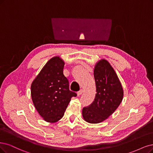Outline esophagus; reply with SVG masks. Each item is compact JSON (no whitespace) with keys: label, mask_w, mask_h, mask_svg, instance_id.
I'll return each mask as SVG.
<instances>
[{"label":"esophagus","mask_w":153,"mask_h":153,"mask_svg":"<svg viewBox=\"0 0 153 153\" xmlns=\"http://www.w3.org/2000/svg\"><path fill=\"white\" fill-rule=\"evenodd\" d=\"M83 91H84V90H83L82 89H80V90H79V91H77V95H81V94L83 93Z\"/></svg>","instance_id":"obj_1"}]
</instances>
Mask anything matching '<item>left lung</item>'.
<instances>
[{
	"instance_id": "left-lung-1",
	"label": "left lung",
	"mask_w": 153,
	"mask_h": 153,
	"mask_svg": "<svg viewBox=\"0 0 153 153\" xmlns=\"http://www.w3.org/2000/svg\"><path fill=\"white\" fill-rule=\"evenodd\" d=\"M97 88L93 102L82 109L84 120L90 123H98L108 118L121 103L123 91L114 69L109 62L102 59L94 69Z\"/></svg>"
}]
</instances>
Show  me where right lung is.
<instances>
[{"label":"right lung","instance_id":"add662e5","mask_svg":"<svg viewBox=\"0 0 153 153\" xmlns=\"http://www.w3.org/2000/svg\"><path fill=\"white\" fill-rule=\"evenodd\" d=\"M64 62L59 56L49 60L31 84L33 103L44 120L59 121L72 97L77 94L69 89V81L64 75Z\"/></svg>","mask_w":153,"mask_h":153}]
</instances>
